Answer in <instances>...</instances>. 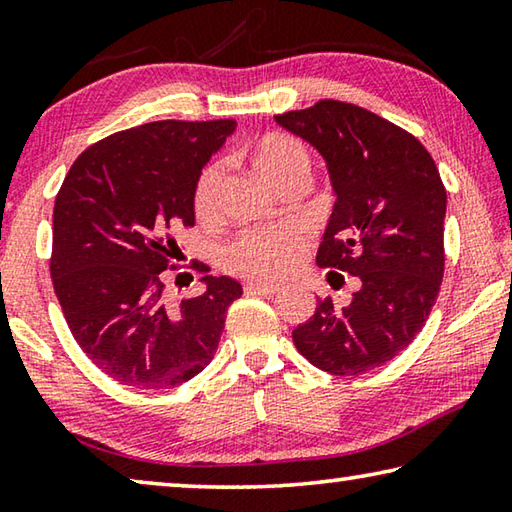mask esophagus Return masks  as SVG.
Instances as JSON below:
<instances>
[{"label": "esophagus", "mask_w": 512, "mask_h": 512, "mask_svg": "<svg viewBox=\"0 0 512 512\" xmlns=\"http://www.w3.org/2000/svg\"><path fill=\"white\" fill-rule=\"evenodd\" d=\"M244 291L248 296H266V298H273L280 293V287H275V284H264V282H257V280H250L244 284Z\"/></svg>", "instance_id": "1"}]
</instances>
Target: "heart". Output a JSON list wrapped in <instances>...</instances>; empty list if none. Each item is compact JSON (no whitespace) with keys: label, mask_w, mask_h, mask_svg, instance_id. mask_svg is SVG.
<instances>
[{"label":"heart","mask_w":512,"mask_h":512,"mask_svg":"<svg viewBox=\"0 0 512 512\" xmlns=\"http://www.w3.org/2000/svg\"><path fill=\"white\" fill-rule=\"evenodd\" d=\"M253 169L277 192L284 187L307 183L311 173L309 149L300 140L282 133L262 135L257 142L241 149ZM223 167L207 164L194 187V212L201 221H212L219 210ZM309 250V235L300 225L284 223L277 228L246 230L225 248V268L253 280L275 282L291 275L302 264Z\"/></svg>","instance_id":"b5f03b06"}]
</instances>
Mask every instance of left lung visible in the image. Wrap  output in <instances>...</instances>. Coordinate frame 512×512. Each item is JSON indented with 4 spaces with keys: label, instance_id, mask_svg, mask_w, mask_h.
Instances as JSON below:
<instances>
[{
    "label": "left lung",
    "instance_id": "left-lung-1",
    "mask_svg": "<svg viewBox=\"0 0 512 512\" xmlns=\"http://www.w3.org/2000/svg\"><path fill=\"white\" fill-rule=\"evenodd\" d=\"M275 121L314 144L332 176L336 203L318 266L359 280L350 305L318 300L293 343L320 370L363 375L409 348L436 305L445 185L418 137L354 103L323 99Z\"/></svg>",
    "mask_w": 512,
    "mask_h": 512
}]
</instances>
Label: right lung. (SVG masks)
Here are the masks:
<instances>
[{
  "label": "right lung",
  "instance_id": "add662e5",
  "mask_svg": "<svg viewBox=\"0 0 512 512\" xmlns=\"http://www.w3.org/2000/svg\"><path fill=\"white\" fill-rule=\"evenodd\" d=\"M235 124L162 119L112 133L74 160L58 189L56 298L85 357L119 384L173 388L214 357L241 284L207 275L196 259L180 266L176 232L194 225L196 180ZM180 267L203 274L208 289L176 306L166 280Z\"/></svg>",
  "mask_w": 512,
  "mask_h": 512
}]
</instances>
